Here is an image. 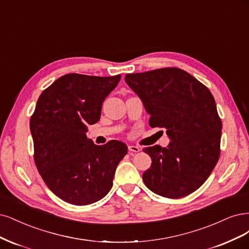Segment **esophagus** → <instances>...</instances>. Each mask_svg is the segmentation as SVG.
Segmentation results:
<instances>
[{
	"mask_svg": "<svg viewBox=\"0 0 249 249\" xmlns=\"http://www.w3.org/2000/svg\"><path fill=\"white\" fill-rule=\"evenodd\" d=\"M128 150H129L130 152H134V153H138V152H140V151H141L140 147H138V146H133V145H131V146H128Z\"/></svg>",
	"mask_w": 249,
	"mask_h": 249,
	"instance_id": "1",
	"label": "esophagus"
}]
</instances>
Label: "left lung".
<instances>
[{
    "label": "left lung",
    "instance_id": "1",
    "mask_svg": "<svg viewBox=\"0 0 249 249\" xmlns=\"http://www.w3.org/2000/svg\"><path fill=\"white\" fill-rule=\"evenodd\" d=\"M141 98L151 127L166 129L170 143L147 147L152 163L146 186L168 198L186 196L203 185L218 161L222 125L209 89L186 71L162 68L125 75Z\"/></svg>",
    "mask_w": 249,
    "mask_h": 249
}]
</instances>
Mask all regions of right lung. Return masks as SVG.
<instances>
[{"mask_svg": "<svg viewBox=\"0 0 249 249\" xmlns=\"http://www.w3.org/2000/svg\"><path fill=\"white\" fill-rule=\"evenodd\" d=\"M121 75H63L39 96L30 120L34 160L43 181L65 202L86 206L106 196L116 168L127 154L119 141L97 146L87 138L102 103Z\"/></svg>", "mask_w": 249, "mask_h": 249, "instance_id": "1", "label": "right lung"}]
</instances>
